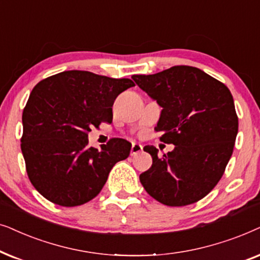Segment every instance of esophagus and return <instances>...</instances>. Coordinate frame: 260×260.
I'll list each match as a JSON object with an SVG mask.
<instances>
[{
    "label": "esophagus",
    "mask_w": 260,
    "mask_h": 260,
    "mask_svg": "<svg viewBox=\"0 0 260 260\" xmlns=\"http://www.w3.org/2000/svg\"><path fill=\"white\" fill-rule=\"evenodd\" d=\"M143 151V146L140 144H133L132 148H131V155H137Z\"/></svg>",
    "instance_id": "34e87169"
}]
</instances>
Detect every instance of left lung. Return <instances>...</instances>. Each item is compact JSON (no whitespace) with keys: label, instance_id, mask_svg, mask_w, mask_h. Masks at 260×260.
Masks as SVG:
<instances>
[{"label":"left lung","instance_id":"left-lung-1","mask_svg":"<svg viewBox=\"0 0 260 260\" xmlns=\"http://www.w3.org/2000/svg\"><path fill=\"white\" fill-rule=\"evenodd\" d=\"M132 78L162 108L154 128L161 133L159 140L175 145L162 157L151 145L144 147L152 166L140 175L141 184L169 207L202 200L219 183L233 153L239 122L230 89L186 65Z\"/></svg>","mask_w":260,"mask_h":260}]
</instances>
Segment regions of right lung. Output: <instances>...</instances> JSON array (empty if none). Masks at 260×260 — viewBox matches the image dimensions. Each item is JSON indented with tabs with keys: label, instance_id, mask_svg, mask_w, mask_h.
Returning a JSON list of instances; mask_svg holds the SVG:
<instances>
[{
	"label": "right lung",
	"instance_id": "right-lung-1",
	"mask_svg": "<svg viewBox=\"0 0 260 260\" xmlns=\"http://www.w3.org/2000/svg\"><path fill=\"white\" fill-rule=\"evenodd\" d=\"M134 86L129 78H110L71 70L34 86L22 113L21 151L34 188L52 203L84 205L96 197L117 161L132 145L112 138L101 148L89 146L92 127L113 121V105Z\"/></svg>",
	"mask_w": 260,
	"mask_h": 260
}]
</instances>
